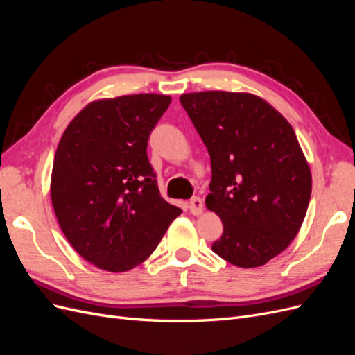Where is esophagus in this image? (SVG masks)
I'll list each match as a JSON object with an SVG mask.
<instances>
[{"instance_id":"esophagus-1","label":"esophagus","mask_w":355,"mask_h":355,"mask_svg":"<svg viewBox=\"0 0 355 355\" xmlns=\"http://www.w3.org/2000/svg\"><path fill=\"white\" fill-rule=\"evenodd\" d=\"M188 207H189V211L194 214V216H200V214L202 213V209H204L202 207V200L200 197H194L189 201Z\"/></svg>"}]
</instances>
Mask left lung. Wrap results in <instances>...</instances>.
I'll list each match as a JSON object with an SVG mask.
<instances>
[{"mask_svg": "<svg viewBox=\"0 0 355 355\" xmlns=\"http://www.w3.org/2000/svg\"><path fill=\"white\" fill-rule=\"evenodd\" d=\"M180 103L210 155L206 206L223 223L211 250L240 268L265 265L296 237L313 189L293 127L252 93H187Z\"/></svg>", "mask_w": 355, "mask_h": 355, "instance_id": "8db88e82", "label": "left lung"}]
</instances>
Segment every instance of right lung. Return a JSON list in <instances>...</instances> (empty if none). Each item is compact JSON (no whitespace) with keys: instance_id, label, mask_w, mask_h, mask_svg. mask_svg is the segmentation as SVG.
I'll return each instance as SVG.
<instances>
[{"instance_id":"obj_1","label":"right lung","mask_w":355,"mask_h":355,"mask_svg":"<svg viewBox=\"0 0 355 355\" xmlns=\"http://www.w3.org/2000/svg\"><path fill=\"white\" fill-rule=\"evenodd\" d=\"M170 96L99 99L63 132L50 194L60 230L85 261L110 272L145 262L182 210L159 196L148 139Z\"/></svg>"}]
</instances>
